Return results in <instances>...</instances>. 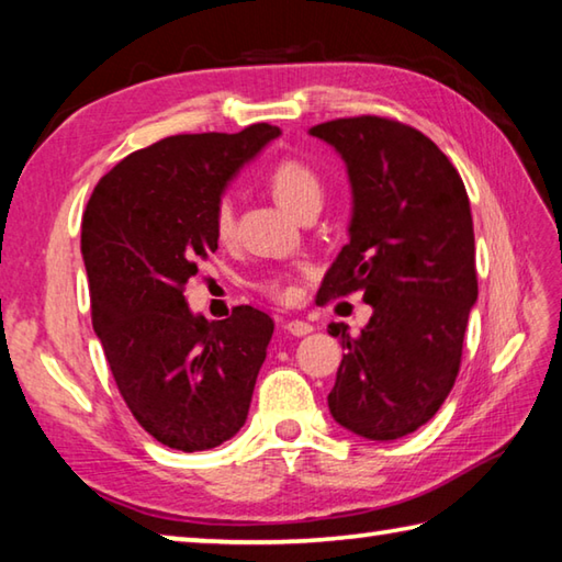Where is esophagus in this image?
Returning <instances> with one entry per match:
<instances>
[{
  "label": "esophagus",
  "instance_id": "esophagus-1",
  "mask_svg": "<svg viewBox=\"0 0 562 562\" xmlns=\"http://www.w3.org/2000/svg\"><path fill=\"white\" fill-rule=\"evenodd\" d=\"M284 329H288L290 335H294V337H304V335H310V331H312V325H310V322H304V319H290L288 325H284Z\"/></svg>",
  "mask_w": 562,
  "mask_h": 562
}]
</instances>
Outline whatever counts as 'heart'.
<instances>
[{
	"mask_svg": "<svg viewBox=\"0 0 562 562\" xmlns=\"http://www.w3.org/2000/svg\"><path fill=\"white\" fill-rule=\"evenodd\" d=\"M268 183L272 195L294 215L307 211V207H319L325 201V180L300 158L278 160L270 168ZM215 233L221 240H227L235 233V205L231 195H221L215 205ZM302 272H307V268H302ZM258 288L274 300H292L297 294L292 272H268L258 280Z\"/></svg>",
	"mask_w": 562,
	"mask_h": 562,
	"instance_id": "1",
	"label": "heart"
}]
</instances>
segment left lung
<instances>
[{
	"instance_id": "8db88e82",
	"label": "left lung",
	"mask_w": 562,
	"mask_h": 562,
	"mask_svg": "<svg viewBox=\"0 0 562 562\" xmlns=\"http://www.w3.org/2000/svg\"><path fill=\"white\" fill-rule=\"evenodd\" d=\"M310 133L345 158L355 195L349 243L319 300L359 290L374 310L357 337L329 325L345 349L329 412L364 439H402L439 412L459 376L479 300L469 195L439 146L406 123L355 116Z\"/></svg>"
}]
</instances>
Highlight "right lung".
Segmentation results:
<instances>
[{"label":"right lung","mask_w":562,"mask_h":562,"mask_svg":"<svg viewBox=\"0 0 562 562\" xmlns=\"http://www.w3.org/2000/svg\"><path fill=\"white\" fill-rule=\"evenodd\" d=\"M278 136L270 123L168 136L113 166L83 213L93 329L123 402L168 449H215L247 418L274 322L250 304L207 322L183 290L217 250L227 180Z\"/></svg>","instance_id":"right-lung-1"}]
</instances>
